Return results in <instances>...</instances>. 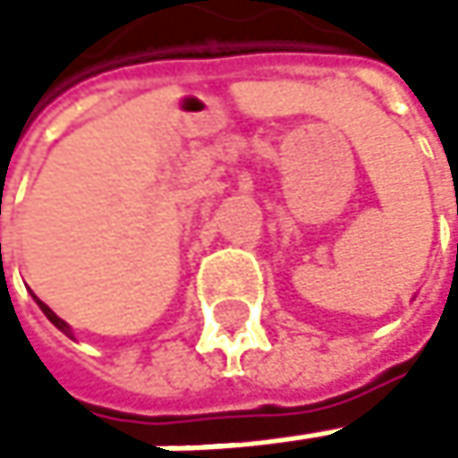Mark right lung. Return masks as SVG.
Instances as JSON below:
<instances>
[{"instance_id": "add662e5", "label": "right lung", "mask_w": 458, "mask_h": 458, "mask_svg": "<svg viewBox=\"0 0 458 458\" xmlns=\"http://www.w3.org/2000/svg\"><path fill=\"white\" fill-rule=\"evenodd\" d=\"M35 299H38V296H35ZM38 305H40V310L46 313V318H48L51 324H55L57 329H63V332H65V335H71V327H68V324H65V321H63V318H60V316H57L55 310H51L48 305H43V302H40V299H38Z\"/></svg>"}]
</instances>
